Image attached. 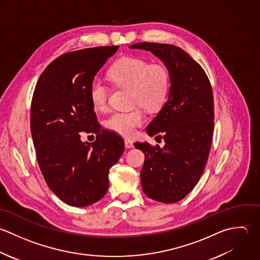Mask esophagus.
Returning <instances> with one entry per match:
<instances>
[{
    "mask_svg": "<svg viewBox=\"0 0 260 260\" xmlns=\"http://www.w3.org/2000/svg\"><path fill=\"white\" fill-rule=\"evenodd\" d=\"M124 145H125V148H126V149H132V148L134 147L133 142L129 141V140H125V141H124Z\"/></svg>",
    "mask_w": 260,
    "mask_h": 260,
    "instance_id": "34e87169",
    "label": "esophagus"
}]
</instances>
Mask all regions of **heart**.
<instances>
[{"label": "heart", "mask_w": 260, "mask_h": 260, "mask_svg": "<svg viewBox=\"0 0 260 260\" xmlns=\"http://www.w3.org/2000/svg\"><path fill=\"white\" fill-rule=\"evenodd\" d=\"M109 77L119 87L131 88L132 106L143 107L149 111L160 109L170 89V73L162 63H151L142 57L125 56L118 59L109 70ZM89 97L96 110L107 106L109 88L100 79H94L89 89ZM145 122V115L140 108L127 112H113L105 126L123 137L134 135L136 128Z\"/></svg>", "instance_id": "b5f03b06"}]
</instances>
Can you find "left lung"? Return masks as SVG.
<instances>
[{
    "mask_svg": "<svg viewBox=\"0 0 260 260\" xmlns=\"http://www.w3.org/2000/svg\"><path fill=\"white\" fill-rule=\"evenodd\" d=\"M131 48L151 51L170 73L168 99L146 131L163 139L160 148L135 143L145 154L141 170L143 191L150 199L174 204L198 184L208 161L214 132V98L204 69L172 44L140 42Z\"/></svg>",
    "mask_w": 260,
    "mask_h": 260,
    "instance_id": "left-lung-1",
    "label": "left lung"
}]
</instances>
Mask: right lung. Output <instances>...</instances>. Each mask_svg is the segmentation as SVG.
<instances>
[{
  "label": "right lung",
  "mask_w": 260,
  "mask_h": 260,
  "mask_svg": "<svg viewBox=\"0 0 260 260\" xmlns=\"http://www.w3.org/2000/svg\"><path fill=\"white\" fill-rule=\"evenodd\" d=\"M117 49L98 46L58 56L33 93L30 128L40 171L50 190L72 207H87L105 196L109 169L124 151L120 137L101 128L89 97L91 82ZM82 131L95 133L96 140L82 142Z\"/></svg>",
  "instance_id": "right-lung-1"
}]
</instances>
